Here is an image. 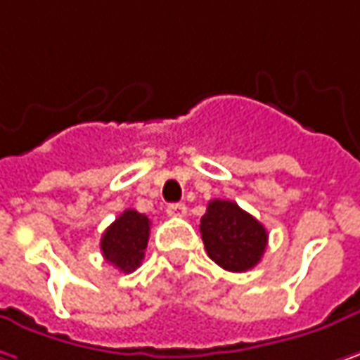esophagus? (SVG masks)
I'll return each instance as SVG.
<instances>
[{"mask_svg":"<svg viewBox=\"0 0 360 360\" xmlns=\"http://www.w3.org/2000/svg\"><path fill=\"white\" fill-rule=\"evenodd\" d=\"M167 214L171 218H183L187 214V207H185V203H169L167 205Z\"/></svg>","mask_w":360,"mask_h":360,"instance_id":"1","label":"esophagus"}]
</instances>
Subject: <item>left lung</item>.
Returning <instances> with one entry per match:
<instances>
[{"label":"left lung","mask_w":360,"mask_h":360,"mask_svg":"<svg viewBox=\"0 0 360 360\" xmlns=\"http://www.w3.org/2000/svg\"><path fill=\"white\" fill-rule=\"evenodd\" d=\"M207 257L226 271L244 273L257 266L266 248V230L234 201L212 200L200 224Z\"/></svg>","instance_id":"8db88e82"}]
</instances>
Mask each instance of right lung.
Returning a JSON list of instances; mask_svg holds the SVG:
<instances>
[{
    "label": "right lung",
    "mask_w": 360,
    "mask_h": 360,
    "mask_svg": "<svg viewBox=\"0 0 360 360\" xmlns=\"http://www.w3.org/2000/svg\"><path fill=\"white\" fill-rule=\"evenodd\" d=\"M150 236V220L136 210H126L117 216L101 236V255L122 273L136 271Z\"/></svg>",
    "instance_id": "obj_1"
}]
</instances>
